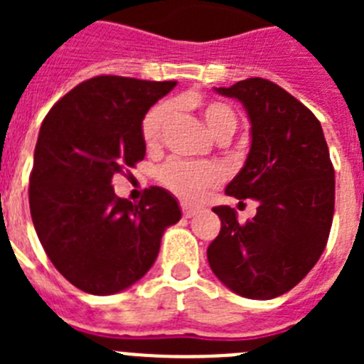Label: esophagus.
I'll return each instance as SVG.
<instances>
[{
  "mask_svg": "<svg viewBox=\"0 0 364 364\" xmlns=\"http://www.w3.org/2000/svg\"><path fill=\"white\" fill-rule=\"evenodd\" d=\"M200 211L198 205H191V204H182V213H184L186 218H191L193 215H197Z\"/></svg>",
  "mask_w": 364,
  "mask_h": 364,
  "instance_id": "34e87169",
  "label": "esophagus"
}]
</instances>
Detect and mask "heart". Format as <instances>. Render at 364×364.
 <instances>
[{
    "instance_id": "1",
    "label": "heart",
    "mask_w": 364,
    "mask_h": 364,
    "mask_svg": "<svg viewBox=\"0 0 364 364\" xmlns=\"http://www.w3.org/2000/svg\"><path fill=\"white\" fill-rule=\"evenodd\" d=\"M173 114V104L162 102L154 105L142 122V138L149 147L156 146L162 136L164 125L167 124ZM208 129L215 138L233 134L237 129V117L228 105L210 102L202 107ZM159 178L169 191L186 200H198L204 197V193L217 186L222 178V173L213 164H193L182 160H171L159 171Z\"/></svg>"
}]
</instances>
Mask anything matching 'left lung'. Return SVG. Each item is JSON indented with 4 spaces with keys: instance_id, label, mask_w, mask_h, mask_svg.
<instances>
[{
    "instance_id": "obj_1",
    "label": "left lung",
    "mask_w": 364,
    "mask_h": 364,
    "mask_svg": "<svg viewBox=\"0 0 364 364\" xmlns=\"http://www.w3.org/2000/svg\"><path fill=\"white\" fill-rule=\"evenodd\" d=\"M239 100L250 118L252 146L226 195L257 200V215L239 224L230 205H215L220 233L208 246L218 281L246 299L290 291L319 260L332 228L336 173L314 112L264 78L215 87Z\"/></svg>"
}]
</instances>
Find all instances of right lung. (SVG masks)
Returning <instances> with one entry per match:
<instances>
[{
    "mask_svg": "<svg viewBox=\"0 0 364 364\" xmlns=\"http://www.w3.org/2000/svg\"><path fill=\"white\" fill-rule=\"evenodd\" d=\"M175 85L96 76L41 124L28 186L32 224L54 268L82 291L112 295L140 281L164 231L182 217L164 188L146 189L138 204L112 189V176L144 160V117Z\"/></svg>",
    "mask_w": 364,
    "mask_h": 364,
    "instance_id": "add662e5",
    "label": "right lung"
}]
</instances>
